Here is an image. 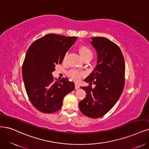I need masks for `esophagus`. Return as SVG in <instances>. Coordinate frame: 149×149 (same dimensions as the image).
<instances>
[{
    "label": "esophagus",
    "mask_w": 149,
    "mask_h": 149,
    "mask_svg": "<svg viewBox=\"0 0 149 149\" xmlns=\"http://www.w3.org/2000/svg\"><path fill=\"white\" fill-rule=\"evenodd\" d=\"M79 88H80V86H79L78 84H75V88L76 90L79 89Z\"/></svg>",
    "instance_id": "34e87169"
}]
</instances>
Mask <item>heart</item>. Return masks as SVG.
Listing matches in <instances>:
<instances>
[{"instance_id": "obj_1", "label": "heart", "mask_w": 149, "mask_h": 149, "mask_svg": "<svg viewBox=\"0 0 149 149\" xmlns=\"http://www.w3.org/2000/svg\"><path fill=\"white\" fill-rule=\"evenodd\" d=\"M78 52L80 54L81 58L84 59V61L87 60L90 61L93 58V52L90 49L89 47H88L85 45H80L77 48ZM68 54H65L63 59V62L64 63L67 59ZM68 76L69 77L75 81H79L82 77L84 76V73L81 72H79L75 70H70L67 73Z\"/></svg>"}]
</instances>
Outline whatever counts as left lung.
Instances as JSON below:
<instances>
[{
  "label": "left lung",
  "mask_w": 149,
  "mask_h": 149,
  "mask_svg": "<svg viewBox=\"0 0 149 149\" xmlns=\"http://www.w3.org/2000/svg\"><path fill=\"white\" fill-rule=\"evenodd\" d=\"M91 39L97 53V62L85 81L95 86L81 87L86 95L79 102V108L86 116L97 118L107 113L122 95L125 86V60L119 47L108 38L96 37Z\"/></svg>",
  "instance_id": "left-lung-1"
}]
</instances>
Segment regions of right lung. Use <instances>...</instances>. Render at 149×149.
I'll use <instances>...</instances> for the list:
<instances>
[{"instance_id": "add662e5", "label": "right lung", "mask_w": 149, "mask_h": 149, "mask_svg": "<svg viewBox=\"0 0 149 149\" xmlns=\"http://www.w3.org/2000/svg\"><path fill=\"white\" fill-rule=\"evenodd\" d=\"M77 38L47 34L34 41L27 49L22 67L25 89L33 106L42 113L59 111L64 96L75 88L74 84L67 78L54 81L52 72L63 63Z\"/></svg>"}]
</instances>
